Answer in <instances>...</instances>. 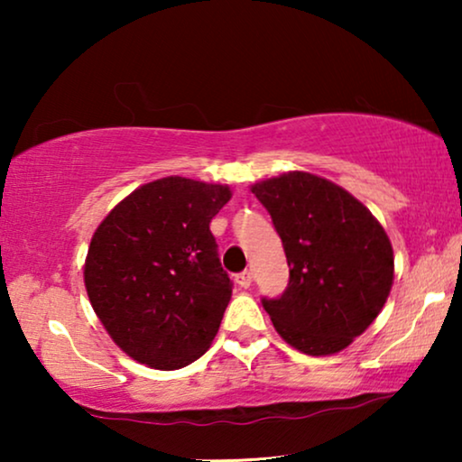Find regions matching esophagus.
<instances>
[{
  "mask_svg": "<svg viewBox=\"0 0 462 462\" xmlns=\"http://www.w3.org/2000/svg\"><path fill=\"white\" fill-rule=\"evenodd\" d=\"M236 282L242 288H250L252 286V271H242V273L236 275Z\"/></svg>",
  "mask_w": 462,
  "mask_h": 462,
  "instance_id": "esophagus-1",
  "label": "esophagus"
}]
</instances>
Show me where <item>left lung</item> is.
Instances as JSON below:
<instances>
[{
    "mask_svg": "<svg viewBox=\"0 0 462 462\" xmlns=\"http://www.w3.org/2000/svg\"><path fill=\"white\" fill-rule=\"evenodd\" d=\"M286 252L290 282L263 299L280 337L307 356L346 349L387 302L393 248L381 223L343 187L309 172L252 185Z\"/></svg>",
    "mask_w": 462,
    "mask_h": 462,
    "instance_id": "1",
    "label": "left lung"
}]
</instances>
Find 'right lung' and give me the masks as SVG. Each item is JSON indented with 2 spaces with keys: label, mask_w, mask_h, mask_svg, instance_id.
<instances>
[{
  "label": "right lung",
  "mask_w": 462,
  "mask_h": 462,
  "mask_svg": "<svg viewBox=\"0 0 462 462\" xmlns=\"http://www.w3.org/2000/svg\"><path fill=\"white\" fill-rule=\"evenodd\" d=\"M229 199L226 185L166 176L132 191L94 231L88 299L136 362L179 370L210 349L233 288L210 220Z\"/></svg>",
  "instance_id": "right-lung-1"
}]
</instances>
